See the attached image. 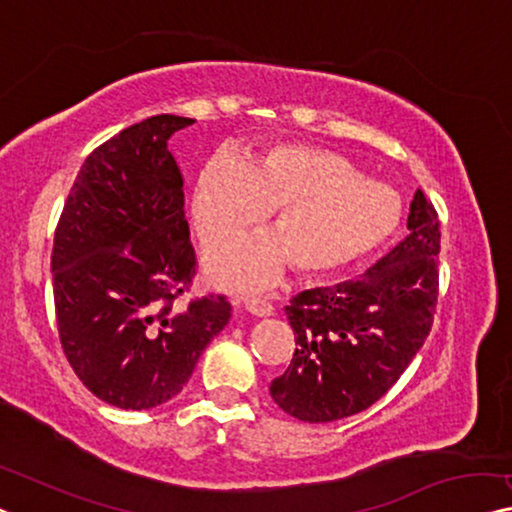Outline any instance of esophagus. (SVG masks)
<instances>
[{
    "label": "esophagus",
    "mask_w": 512,
    "mask_h": 512,
    "mask_svg": "<svg viewBox=\"0 0 512 512\" xmlns=\"http://www.w3.org/2000/svg\"><path fill=\"white\" fill-rule=\"evenodd\" d=\"M246 310H248L253 317H269V315H273L271 305L266 303V301H257V299L246 301Z\"/></svg>",
    "instance_id": "1"
}]
</instances>
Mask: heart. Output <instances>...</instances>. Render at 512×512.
Returning a JSON list of instances; mask_svg holds the SVG:
<instances>
[{
	"mask_svg": "<svg viewBox=\"0 0 512 512\" xmlns=\"http://www.w3.org/2000/svg\"><path fill=\"white\" fill-rule=\"evenodd\" d=\"M269 216V234L213 250L211 278L236 292L276 282L287 266L324 278L361 264L398 230L402 202L365 179L352 160L305 144H273L243 163L213 156L197 179L193 223L207 243H225Z\"/></svg>",
	"mask_w": 512,
	"mask_h": 512,
	"instance_id": "obj_1",
	"label": "heart"
}]
</instances>
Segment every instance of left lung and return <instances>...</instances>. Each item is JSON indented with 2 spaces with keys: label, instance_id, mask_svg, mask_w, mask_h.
<instances>
[{
  "label": "left lung",
  "instance_id": "obj_1",
  "mask_svg": "<svg viewBox=\"0 0 512 512\" xmlns=\"http://www.w3.org/2000/svg\"><path fill=\"white\" fill-rule=\"evenodd\" d=\"M407 230L363 278L308 289L285 305L296 349L271 398L303 423H331L375 404L430 333L437 305L439 218L416 190Z\"/></svg>",
  "mask_w": 512,
  "mask_h": 512
}]
</instances>
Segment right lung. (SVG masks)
<instances>
[{
	"label": "right lung",
	"instance_id": "add662e5",
	"mask_svg": "<svg viewBox=\"0 0 512 512\" xmlns=\"http://www.w3.org/2000/svg\"><path fill=\"white\" fill-rule=\"evenodd\" d=\"M193 121L156 114L101 144L80 167L55 232L61 347L82 384L119 409L179 395L230 322L223 296L174 308L193 280L195 253L167 140Z\"/></svg>",
	"mask_w": 512,
	"mask_h": 512
}]
</instances>
